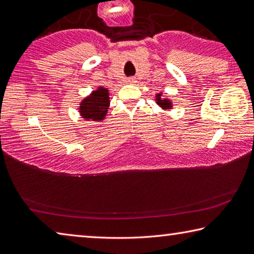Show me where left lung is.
Returning <instances> with one entry per match:
<instances>
[{
    "label": "left lung",
    "instance_id": "1",
    "mask_svg": "<svg viewBox=\"0 0 254 254\" xmlns=\"http://www.w3.org/2000/svg\"><path fill=\"white\" fill-rule=\"evenodd\" d=\"M156 101L157 104L159 106H161L163 110H168L171 107V102L169 100H167V98H161V94H157Z\"/></svg>",
    "mask_w": 254,
    "mask_h": 254
}]
</instances>
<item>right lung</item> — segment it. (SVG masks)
Wrapping results in <instances>:
<instances>
[{
    "instance_id": "1",
    "label": "right lung",
    "mask_w": 254,
    "mask_h": 254,
    "mask_svg": "<svg viewBox=\"0 0 254 254\" xmlns=\"http://www.w3.org/2000/svg\"><path fill=\"white\" fill-rule=\"evenodd\" d=\"M110 106L109 89L98 87L88 97L84 98L80 103V115L86 120L102 121L105 118Z\"/></svg>"
}]
</instances>
